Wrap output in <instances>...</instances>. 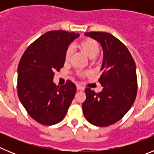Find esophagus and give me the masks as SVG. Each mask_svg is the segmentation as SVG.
<instances>
[{
  "label": "esophagus",
  "instance_id": "34e87169",
  "mask_svg": "<svg viewBox=\"0 0 154 154\" xmlns=\"http://www.w3.org/2000/svg\"><path fill=\"white\" fill-rule=\"evenodd\" d=\"M77 89H78L79 90H84L85 88H84V86H82V85H79V84H77Z\"/></svg>",
  "mask_w": 154,
  "mask_h": 154
}]
</instances>
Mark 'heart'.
<instances>
[{
  "instance_id": "obj_1",
  "label": "heart",
  "mask_w": 154,
  "mask_h": 154,
  "mask_svg": "<svg viewBox=\"0 0 154 154\" xmlns=\"http://www.w3.org/2000/svg\"><path fill=\"white\" fill-rule=\"evenodd\" d=\"M80 48L85 51V54L89 58L96 56L98 54V52H99V45H98L97 42L95 40H92V39L90 38L85 39V40L82 41L80 43ZM72 46H69L67 48V50H66V52H65V60L69 61L70 59L71 56H72ZM85 74H86V72L79 73L80 75H83Z\"/></svg>"
}]
</instances>
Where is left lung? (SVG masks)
Returning a JSON list of instances; mask_svg holds the SVG:
<instances>
[{"label": "left lung", "instance_id": "obj_1", "mask_svg": "<svg viewBox=\"0 0 154 154\" xmlns=\"http://www.w3.org/2000/svg\"><path fill=\"white\" fill-rule=\"evenodd\" d=\"M100 43L103 50V72L99 82L103 90L96 93L85 89L82 110L92 125L108 126L124 116L134 103L137 93L136 64L123 43L111 34L100 31L85 33Z\"/></svg>", "mask_w": 154, "mask_h": 154}]
</instances>
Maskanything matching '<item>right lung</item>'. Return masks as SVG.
I'll return each mask as SVG.
<instances>
[{"label": "right lung", "instance_id": "1", "mask_svg": "<svg viewBox=\"0 0 154 154\" xmlns=\"http://www.w3.org/2000/svg\"><path fill=\"white\" fill-rule=\"evenodd\" d=\"M79 36L75 32L50 31L30 45L17 68V94L32 119L50 126L64 119L74 99L76 86L68 80L57 86L55 71L64 66L65 52L71 42Z\"/></svg>", "mask_w": 154, "mask_h": 154}]
</instances>
